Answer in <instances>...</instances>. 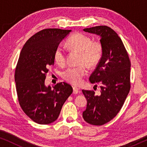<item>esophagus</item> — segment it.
Here are the masks:
<instances>
[{
	"label": "esophagus",
	"instance_id": "1",
	"mask_svg": "<svg viewBox=\"0 0 147 147\" xmlns=\"http://www.w3.org/2000/svg\"><path fill=\"white\" fill-rule=\"evenodd\" d=\"M73 92L74 94H78V93H80L81 92V91H80V90L79 89V88H78L77 87H73Z\"/></svg>",
	"mask_w": 147,
	"mask_h": 147
}]
</instances>
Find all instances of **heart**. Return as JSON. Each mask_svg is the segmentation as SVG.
<instances>
[{
    "label": "heart",
    "instance_id": "1",
    "mask_svg": "<svg viewBox=\"0 0 147 147\" xmlns=\"http://www.w3.org/2000/svg\"><path fill=\"white\" fill-rule=\"evenodd\" d=\"M66 43L70 49L80 52L79 63L82 64L76 67H68L63 72L62 76L67 82L78 85L82 83L83 78L87 74L86 65L89 67H93L100 61L103 50L102 45L100 41H92L90 36L81 33L74 34L67 39ZM53 58L58 65L65 64L66 54L63 45H59L56 47Z\"/></svg>",
    "mask_w": 147,
    "mask_h": 147
}]
</instances>
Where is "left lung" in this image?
<instances>
[{"label":"left lung","instance_id":"obj_1","mask_svg":"<svg viewBox=\"0 0 147 147\" xmlns=\"http://www.w3.org/2000/svg\"><path fill=\"white\" fill-rule=\"evenodd\" d=\"M84 31L100 37L102 55L97 67L90 76L92 84H100V95L82 90L87 100L83 112L86 122L100 126L113 119L121 109L130 88V61L118 34L107 26L86 28Z\"/></svg>","mask_w":147,"mask_h":147}]
</instances>
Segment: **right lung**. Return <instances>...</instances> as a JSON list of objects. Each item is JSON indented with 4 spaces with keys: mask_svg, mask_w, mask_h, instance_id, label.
I'll use <instances>...</instances> for the list:
<instances>
[{
    "mask_svg": "<svg viewBox=\"0 0 147 147\" xmlns=\"http://www.w3.org/2000/svg\"><path fill=\"white\" fill-rule=\"evenodd\" d=\"M71 30L45 29L28 39L22 49L15 69V80L20 106L36 123L48 124L57 119L73 88L65 82L52 89L45 86L46 74L54 64L56 47Z\"/></svg>",
    "mask_w": 147,
    "mask_h": 147,
    "instance_id": "right-lung-1",
    "label": "right lung"
}]
</instances>
